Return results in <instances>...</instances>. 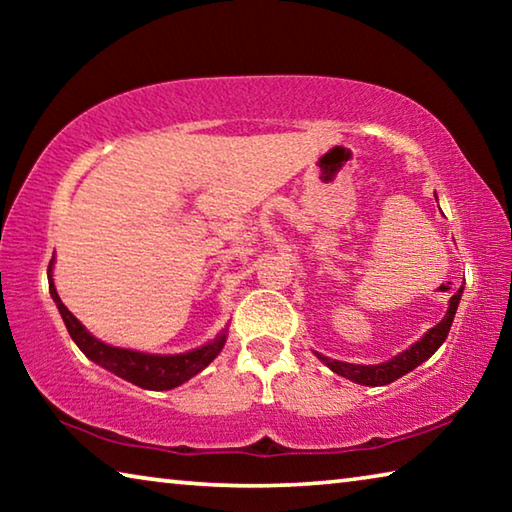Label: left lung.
Here are the masks:
<instances>
[{
  "label": "left lung",
  "mask_w": 512,
  "mask_h": 512,
  "mask_svg": "<svg viewBox=\"0 0 512 512\" xmlns=\"http://www.w3.org/2000/svg\"><path fill=\"white\" fill-rule=\"evenodd\" d=\"M461 293H463V287L458 289L452 298H449L447 314L436 327H431L418 343H413L409 350L397 354V357H393L391 361L375 363V366H361V363L329 359V357H325V354H318V352H314V354L325 363L329 370L336 372V375L345 377V379L354 381V384H361V386H386V384H391V381L400 379L402 375H406V372L418 368L422 361H427L431 354L445 343L447 334H449V327H452V323H454L458 302H461Z\"/></svg>",
  "instance_id": "8db88e82"
}]
</instances>
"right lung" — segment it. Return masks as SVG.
<instances>
[{"label": "right lung", "instance_id": "right-lung-1", "mask_svg": "<svg viewBox=\"0 0 512 512\" xmlns=\"http://www.w3.org/2000/svg\"><path fill=\"white\" fill-rule=\"evenodd\" d=\"M51 268H54V259H51L47 268L49 293L56 302L60 316L65 320V327L69 336H72V341L79 345L85 357L92 359L97 366L115 372L117 377L131 381L135 386L146 388V391H169V388L185 384L187 379L198 375L205 366H210L216 354L223 350L225 332H228V329H223L214 341L183 354H146L126 348H115V345L94 339L88 329L81 325V320H76L72 311L63 305V300H60L54 287V280H51Z\"/></svg>", "mask_w": 512, "mask_h": 512}]
</instances>
